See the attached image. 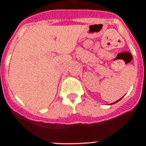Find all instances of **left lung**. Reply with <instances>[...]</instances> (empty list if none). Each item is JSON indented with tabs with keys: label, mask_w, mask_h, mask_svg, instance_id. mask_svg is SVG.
Returning a JSON list of instances; mask_svg holds the SVG:
<instances>
[{
	"label": "left lung",
	"mask_w": 146,
	"mask_h": 146,
	"mask_svg": "<svg viewBox=\"0 0 146 146\" xmlns=\"http://www.w3.org/2000/svg\"><path fill=\"white\" fill-rule=\"evenodd\" d=\"M120 99H122V98H120ZM120 99H119V100H117V102H113V104H114V103H117V102H119V101H120Z\"/></svg>",
	"instance_id": "obj_1"
}]
</instances>
